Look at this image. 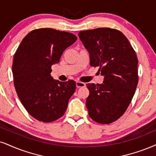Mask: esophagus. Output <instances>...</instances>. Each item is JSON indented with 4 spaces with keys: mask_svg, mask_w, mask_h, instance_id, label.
I'll list each match as a JSON object with an SVG mask.
<instances>
[{
    "mask_svg": "<svg viewBox=\"0 0 156 156\" xmlns=\"http://www.w3.org/2000/svg\"><path fill=\"white\" fill-rule=\"evenodd\" d=\"M76 87H83L85 86V84L84 83V82H76Z\"/></svg>",
    "mask_w": 156,
    "mask_h": 156,
    "instance_id": "esophagus-1",
    "label": "esophagus"
}]
</instances>
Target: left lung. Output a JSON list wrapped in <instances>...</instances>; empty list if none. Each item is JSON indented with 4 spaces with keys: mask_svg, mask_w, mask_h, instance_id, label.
<instances>
[{
    "mask_svg": "<svg viewBox=\"0 0 156 156\" xmlns=\"http://www.w3.org/2000/svg\"><path fill=\"white\" fill-rule=\"evenodd\" d=\"M90 53L91 66H99L103 82L87 84L86 106L90 118L111 124L120 118L131 103L138 83V60L127 38L119 30L97 28L79 32Z\"/></svg>",
    "mask_w": 156,
    "mask_h": 156,
    "instance_id": "obj_1",
    "label": "left lung"
}]
</instances>
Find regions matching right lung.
<instances>
[{
  "label": "right lung",
  "mask_w": 156,
  "mask_h": 156,
  "mask_svg": "<svg viewBox=\"0 0 156 156\" xmlns=\"http://www.w3.org/2000/svg\"><path fill=\"white\" fill-rule=\"evenodd\" d=\"M70 32L51 28L32 30L25 36L13 56L12 72L17 95L27 112L40 122H52L63 116L76 82L55 80L51 66L76 41Z\"/></svg>",
  "instance_id": "1"
}]
</instances>
